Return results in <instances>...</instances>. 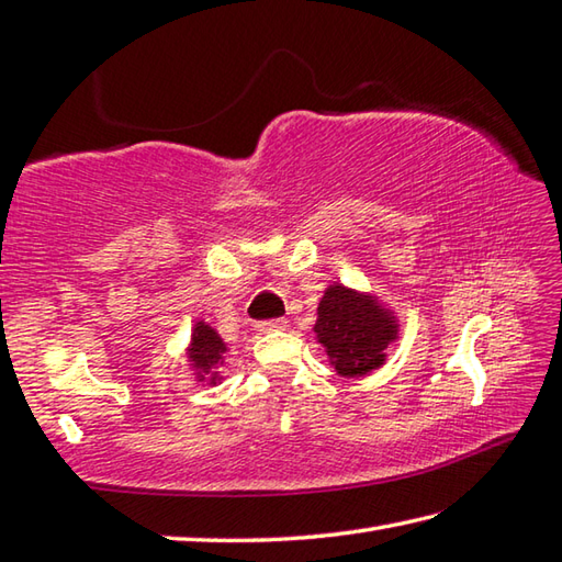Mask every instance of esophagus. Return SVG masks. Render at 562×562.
<instances>
[{
    "label": "esophagus",
    "mask_w": 562,
    "mask_h": 562,
    "mask_svg": "<svg viewBox=\"0 0 562 562\" xmlns=\"http://www.w3.org/2000/svg\"><path fill=\"white\" fill-rule=\"evenodd\" d=\"M256 328H258L260 334L282 331V328H288V318H268V322H260Z\"/></svg>",
    "instance_id": "esophagus-1"
}]
</instances>
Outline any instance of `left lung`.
Segmentation results:
<instances>
[{"instance_id": "1", "label": "left lung", "mask_w": 562, "mask_h": 562, "mask_svg": "<svg viewBox=\"0 0 562 562\" xmlns=\"http://www.w3.org/2000/svg\"><path fill=\"white\" fill-rule=\"evenodd\" d=\"M316 340L326 348L338 375L360 378L378 370L384 350L397 338V322L375 296L331 284L316 310Z\"/></svg>"}]
</instances>
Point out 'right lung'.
Masks as SVG:
<instances>
[{"label":"right lung","mask_w":562,"mask_h":562,"mask_svg":"<svg viewBox=\"0 0 562 562\" xmlns=\"http://www.w3.org/2000/svg\"><path fill=\"white\" fill-rule=\"evenodd\" d=\"M226 353V344L222 340L212 326L204 322H196L194 331H192V344H190V360L192 368L196 370V378L209 380V384L218 382V372L216 366L224 362Z\"/></svg>","instance_id":"add662e5"}]
</instances>
